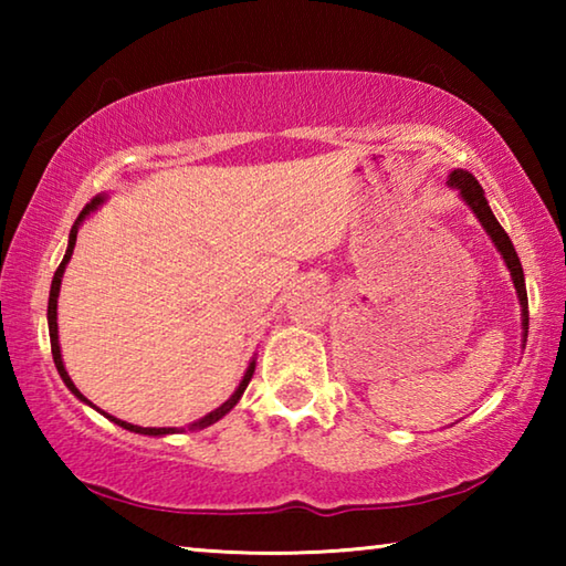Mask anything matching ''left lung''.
Instances as JSON below:
<instances>
[{"label":"left lung","instance_id":"8db88e82","mask_svg":"<svg viewBox=\"0 0 566 566\" xmlns=\"http://www.w3.org/2000/svg\"><path fill=\"white\" fill-rule=\"evenodd\" d=\"M447 185L459 191V197L464 199V202L469 205V209H472V212H474V217L486 229V234L492 237L496 252L504 256V264H506V270H510V274H512L514 290H516V296H520V304H522V329H524V342H526V332H530V302H526V286H524L522 262H520V256H516V252H514L512 239L506 237L502 224L496 222V217L492 214V209H490V202H486V197H484L482 185H479V181L472 175H469V171H464V169L449 171Z\"/></svg>","mask_w":566,"mask_h":566}]
</instances>
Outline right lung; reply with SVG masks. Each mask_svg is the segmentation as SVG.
Masks as SVG:
<instances>
[{
	"mask_svg": "<svg viewBox=\"0 0 566 566\" xmlns=\"http://www.w3.org/2000/svg\"><path fill=\"white\" fill-rule=\"evenodd\" d=\"M104 195H99V197H94L92 202L82 209L80 212V217H76V222H74V227H72V232H70V244H66V252H64V260H62V264L56 266V272H54V280H52V290H50V306H46V322H50V342H52V357H54V367H56V371H60V377H62V381L66 385V389L72 391V395L80 399V401H84V405H90V407H94L92 401L82 395L80 389L74 387V381L70 379V375H66V369H64V361H62V352H60V332H56V296H60V286H62V276H64V270H66V264H70V260H72V252H74V244H76V232H80V224L84 222V219H87L94 209H97L102 202H104ZM254 367H256V361L252 359L249 361V367H247V371H244V379L239 381V387H237V391L232 397H229L222 407H217L214 411H209L207 417H202V419H197L195 424H189V429H205V427H209V424H214V421H219L222 419L227 411H232L234 409V405L239 401V397L244 395V389H247V385L249 381H252V375H254ZM97 409V407H94ZM99 411V409H97ZM104 417H107L109 421H114V424H119L122 429H129V432H134V434H147V437H165V434H175V432H185V429H177V427H137V424H129V421H122V419H117V417H112V415H107V411H102Z\"/></svg>",
	"mask_w": 566,
	"mask_h": 566,
	"instance_id": "obj_1",
	"label": "right lung"
}]
</instances>
